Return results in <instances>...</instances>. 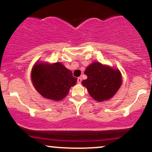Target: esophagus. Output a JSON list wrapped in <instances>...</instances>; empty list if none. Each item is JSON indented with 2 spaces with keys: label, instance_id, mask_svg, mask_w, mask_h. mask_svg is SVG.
Listing matches in <instances>:
<instances>
[{
  "label": "esophagus",
  "instance_id": "1",
  "mask_svg": "<svg viewBox=\"0 0 152 152\" xmlns=\"http://www.w3.org/2000/svg\"><path fill=\"white\" fill-rule=\"evenodd\" d=\"M81 81H82V78H81V77H78V78H77V82H78V83H81Z\"/></svg>",
  "mask_w": 152,
  "mask_h": 152
}]
</instances>
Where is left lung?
Wrapping results in <instances>:
<instances>
[{
	"instance_id": "1",
	"label": "left lung",
	"mask_w": 152,
	"mask_h": 152,
	"mask_svg": "<svg viewBox=\"0 0 152 152\" xmlns=\"http://www.w3.org/2000/svg\"><path fill=\"white\" fill-rule=\"evenodd\" d=\"M86 79L81 82L94 100L102 102L111 99L121 86V74L118 69L94 62L86 67Z\"/></svg>"
}]
</instances>
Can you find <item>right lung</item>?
Listing matches in <instances>:
<instances>
[{"label":"right lung","mask_w":152,"mask_h":152,"mask_svg":"<svg viewBox=\"0 0 152 152\" xmlns=\"http://www.w3.org/2000/svg\"><path fill=\"white\" fill-rule=\"evenodd\" d=\"M31 81L36 90L44 98L62 100L69 94L77 78L61 63L49 64L38 61L31 71Z\"/></svg>","instance_id":"obj_1"}]
</instances>
